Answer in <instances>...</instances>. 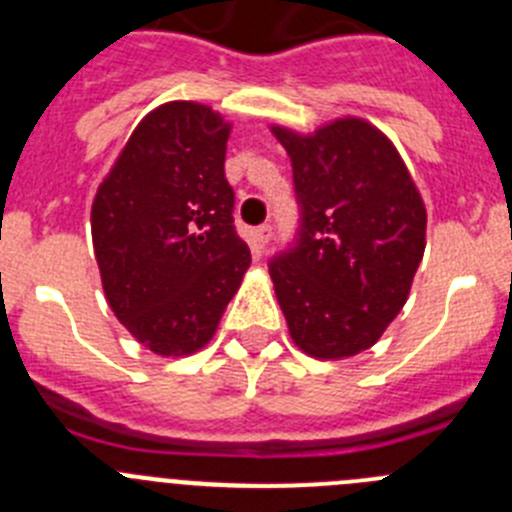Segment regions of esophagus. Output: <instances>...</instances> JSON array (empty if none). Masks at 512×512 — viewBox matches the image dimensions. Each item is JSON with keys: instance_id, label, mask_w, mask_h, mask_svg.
<instances>
[{"instance_id": "obj_1", "label": "esophagus", "mask_w": 512, "mask_h": 512, "mask_svg": "<svg viewBox=\"0 0 512 512\" xmlns=\"http://www.w3.org/2000/svg\"><path fill=\"white\" fill-rule=\"evenodd\" d=\"M251 241H253V248H266V243L271 241V225H259V228H253Z\"/></svg>"}]
</instances>
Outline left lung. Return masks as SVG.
Masks as SVG:
<instances>
[{
    "label": "left lung",
    "instance_id": "1",
    "mask_svg": "<svg viewBox=\"0 0 512 512\" xmlns=\"http://www.w3.org/2000/svg\"><path fill=\"white\" fill-rule=\"evenodd\" d=\"M287 149L302 223L269 264L289 335L317 360L373 348L411 292L426 248V208L398 149L358 116L299 134L274 124Z\"/></svg>",
    "mask_w": 512,
    "mask_h": 512
}]
</instances>
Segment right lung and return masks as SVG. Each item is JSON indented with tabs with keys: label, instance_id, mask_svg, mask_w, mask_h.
Instances as JSON below:
<instances>
[{
	"label": "right lung",
	"instance_id": "1",
	"mask_svg": "<svg viewBox=\"0 0 512 512\" xmlns=\"http://www.w3.org/2000/svg\"><path fill=\"white\" fill-rule=\"evenodd\" d=\"M231 121L170 101L131 131L91 205V236L116 320L162 358L198 353L251 266L225 180Z\"/></svg>",
	"mask_w": 512,
	"mask_h": 512
}]
</instances>
